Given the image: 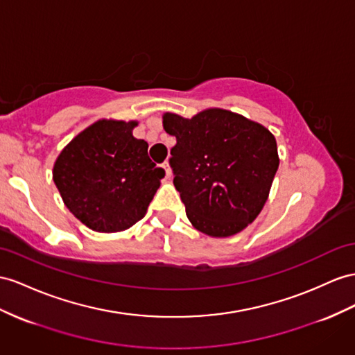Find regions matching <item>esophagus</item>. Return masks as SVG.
I'll list each match as a JSON object with an SVG mask.
<instances>
[{
	"instance_id": "1",
	"label": "esophagus",
	"mask_w": 355,
	"mask_h": 355,
	"mask_svg": "<svg viewBox=\"0 0 355 355\" xmlns=\"http://www.w3.org/2000/svg\"><path fill=\"white\" fill-rule=\"evenodd\" d=\"M162 168L165 169V174H166V177L169 178V177H171V166H169V163H168V162H163V163H162Z\"/></svg>"
}]
</instances>
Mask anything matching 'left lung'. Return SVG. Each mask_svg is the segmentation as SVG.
Here are the masks:
<instances>
[{
  "mask_svg": "<svg viewBox=\"0 0 355 355\" xmlns=\"http://www.w3.org/2000/svg\"><path fill=\"white\" fill-rule=\"evenodd\" d=\"M163 127L177 139L169 165L190 223L211 237H230L255 220L279 168L275 136L223 109L190 120L165 114Z\"/></svg>",
  "mask_w": 355,
  "mask_h": 355,
  "instance_id": "8db88e82",
  "label": "left lung"
}]
</instances>
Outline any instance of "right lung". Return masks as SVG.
Returning <instances> with one entry per match:
<instances>
[{
    "instance_id": "obj_1",
    "label": "right lung",
    "mask_w": 355,
    "mask_h": 355,
    "mask_svg": "<svg viewBox=\"0 0 355 355\" xmlns=\"http://www.w3.org/2000/svg\"><path fill=\"white\" fill-rule=\"evenodd\" d=\"M136 121L100 120L61 151L53 183L88 228L116 232L145 216L165 177L148 157V144L132 135Z\"/></svg>"
}]
</instances>
